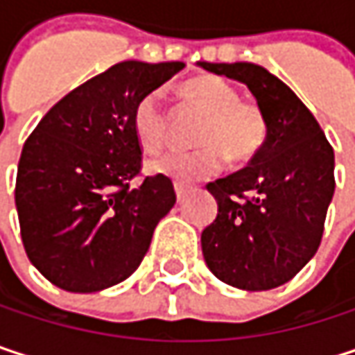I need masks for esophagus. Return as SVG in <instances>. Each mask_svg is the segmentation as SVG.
<instances>
[{"label": "esophagus", "mask_w": 355, "mask_h": 355, "mask_svg": "<svg viewBox=\"0 0 355 355\" xmlns=\"http://www.w3.org/2000/svg\"><path fill=\"white\" fill-rule=\"evenodd\" d=\"M175 193H177V199H178V201H182V199L187 197V193H189V189H187V187H182V184H175Z\"/></svg>", "instance_id": "esophagus-1"}]
</instances>
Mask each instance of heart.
Listing matches in <instances>:
<instances>
[{"label":"heart","instance_id":"obj_1","mask_svg":"<svg viewBox=\"0 0 355 355\" xmlns=\"http://www.w3.org/2000/svg\"><path fill=\"white\" fill-rule=\"evenodd\" d=\"M182 92L191 105L207 114L197 133V146L201 148L191 154H168L150 160V173L178 182H193L220 173L226 156L236 164L257 156L267 137V121L257 103L241 101L234 86L214 76L191 80ZM131 127L146 152H162L166 148L171 116L160 90H152L135 103Z\"/></svg>","mask_w":355,"mask_h":355}]
</instances>
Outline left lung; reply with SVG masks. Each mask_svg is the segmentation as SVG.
Instances as JSON below:
<instances>
[{
	"instance_id": "obj_1",
	"label": "left lung",
	"mask_w": 355,
	"mask_h": 355,
	"mask_svg": "<svg viewBox=\"0 0 355 355\" xmlns=\"http://www.w3.org/2000/svg\"><path fill=\"white\" fill-rule=\"evenodd\" d=\"M199 65L247 84L267 137L247 168L207 182L216 220L201 232L209 271L228 286L259 292L290 282L317 252L335 191V156L304 103L254 63Z\"/></svg>"
}]
</instances>
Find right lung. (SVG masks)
<instances>
[{
	"instance_id": "right-lung-1",
	"label": "right lung",
	"mask_w": 355,
	"mask_h": 355,
	"mask_svg": "<svg viewBox=\"0 0 355 355\" xmlns=\"http://www.w3.org/2000/svg\"><path fill=\"white\" fill-rule=\"evenodd\" d=\"M182 67L116 63L65 94L28 135L16 177L20 234L31 263L57 288L98 292L127 279L177 203L168 177L131 187L141 173L131 114Z\"/></svg>"
}]
</instances>
